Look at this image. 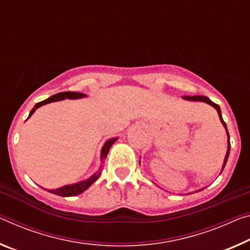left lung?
<instances>
[{
	"label": "left lung",
	"mask_w": 250,
	"mask_h": 250,
	"mask_svg": "<svg viewBox=\"0 0 250 250\" xmlns=\"http://www.w3.org/2000/svg\"><path fill=\"white\" fill-rule=\"evenodd\" d=\"M182 99H185V100H187V101H201V102H205V104H208L209 105L213 106V108H215V109L217 110L218 116H219V119H220V122H221V124H223L224 128L226 129V133H227V145H228V146H227V152H226V156H225V159H224L223 168H221V172H223L225 166H226V164H227V160H228V157H229V152H230V139H229V133H228L227 125H226L224 119H223V116H221L220 106L218 105V104H216L215 102H212L209 98L204 97V96H193V97H188V96H187V97H182ZM221 172H220V173H221ZM204 189H205V188H201V189H199V190H196V192H197V191H201V190H204ZM191 193H192V192H191Z\"/></svg>",
	"instance_id": "8db88e82"
}]
</instances>
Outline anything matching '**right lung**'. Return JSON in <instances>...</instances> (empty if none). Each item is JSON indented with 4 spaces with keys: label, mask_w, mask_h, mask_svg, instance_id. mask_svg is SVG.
Wrapping results in <instances>:
<instances>
[{
    "label": "right lung",
    "mask_w": 250,
    "mask_h": 250,
    "mask_svg": "<svg viewBox=\"0 0 250 250\" xmlns=\"http://www.w3.org/2000/svg\"><path fill=\"white\" fill-rule=\"evenodd\" d=\"M85 97H86V94L80 93V92H60V93H57L52 97L47 98L46 100L41 101V102H39V104H35L34 108L30 111V114H29V117H27V119L32 116V114L35 112V110L39 109L40 106L47 104H51V102L65 100V99H70V100H77V99H82V98H85ZM27 119H26V120H27ZM117 139H118V138H111V139H108L104 142V145L101 149V156H100L101 164H102V162H104V159L106 158V156H108V152H109L110 148L112 146L114 142L117 141ZM101 167H102V165L100 166V168H99V171H97L96 173H93V175L89 177L88 179L79 181V182H77V184L65 185V186H63V187L57 188V189H47V191L51 192V193H54V195H57V196H61V197H72V196L80 195V193H82L83 191H85V190L88 189L90 186L93 184V182H96L98 178L100 177Z\"/></svg>",
    "instance_id": "1"
}]
</instances>
